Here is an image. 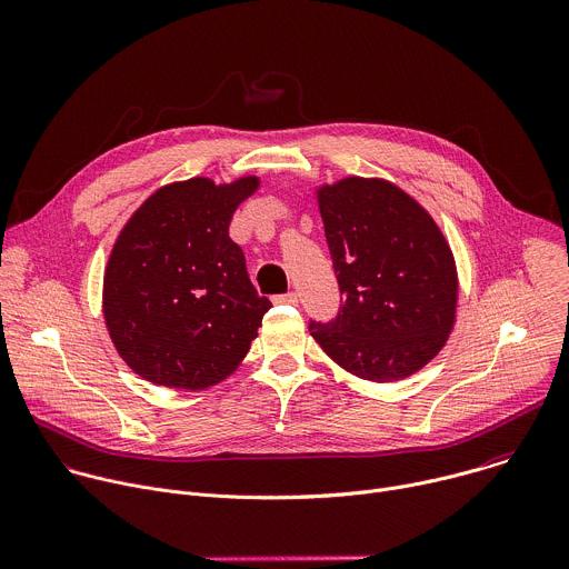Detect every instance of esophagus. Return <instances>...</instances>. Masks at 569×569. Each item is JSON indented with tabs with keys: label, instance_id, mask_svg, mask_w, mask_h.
<instances>
[{
	"label": "esophagus",
	"instance_id": "1",
	"mask_svg": "<svg viewBox=\"0 0 569 569\" xmlns=\"http://www.w3.org/2000/svg\"><path fill=\"white\" fill-rule=\"evenodd\" d=\"M272 301L274 303H286V306H297L299 297H297V292H286V295H274Z\"/></svg>",
	"mask_w": 569,
	"mask_h": 569
}]
</instances>
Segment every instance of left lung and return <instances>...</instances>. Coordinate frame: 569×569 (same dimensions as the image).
I'll list each match as a JSON object with an SVG mask.
<instances>
[{"mask_svg":"<svg viewBox=\"0 0 569 569\" xmlns=\"http://www.w3.org/2000/svg\"><path fill=\"white\" fill-rule=\"evenodd\" d=\"M340 286L336 319L310 333L342 369L393 382L426 367L455 323L457 268L430 213L385 180L317 191Z\"/></svg>","mask_w":569,"mask_h":569,"instance_id":"8db88e82","label":"left lung"}]
</instances>
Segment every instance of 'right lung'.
Listing matches in <instances>:
<instances>
[{"label":"right lung","mask_w":569,"mask_h":569,"mask_svg":"<svg viewBox=\"0 0 569 569\" xmlns=\"http://www.w3.org/2000/svg\"><path fill=\"white\" fill-rule=\"evenodd\" d=\"M257 178H193L154 191L119 233L103 281L110 338L154 385L204 389L229 376L272 308L229 238L236 207Z\"/></svg>","instance_id":"1"}]
</instances>
